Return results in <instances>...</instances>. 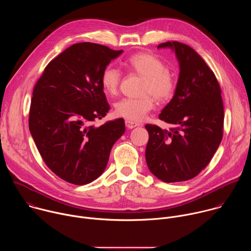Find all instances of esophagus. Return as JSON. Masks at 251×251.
I'll use <instances>...</instances> for the list:
<instances>
[{
    "label": "esophagus",
    "instance_id": "obj_1",
    "mask_svg": "<svg viewBox=\"0 0 251 251\" xmlns=\"http://www.w3.org/2000/svg\"><path fill=\"white\" fill-rule=\"evenodd\" d=\"M125 125L128 129H133L135 127H137L139 124L136 123V122H133V121H130V120H125Z\"/></svg>",
    "mask_w": 251,
    "mask_h": 251
}]
</instances>
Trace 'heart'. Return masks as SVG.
Returning <instances> with one entry per match:
<instances>
[{
	"instance_id": "heart-1",
	"label": "heart",
	"mask_w": 251,
	"mask_h": 251,
	"mask_svg": "<svg viewBox=\"0 0 251 251\" xmlns=\"http://www.w3.org/2000/svg\"><path fill=\"white\" fill-rule=\"evenodd\" d=\"M123 65L131 73L144 77L142 82V93L139 98L126 97L119 100L114 106L117 116L133 122H140L155 108L156 98L159 101L171 99L176 90V81L173 75L166 69L165 63L156 55L140 52L129 56ZM121 81L120 71L112 66H106L101 73L100 83L103 91L109 96L117 94Z\"/></svg>"
}]
</instances>
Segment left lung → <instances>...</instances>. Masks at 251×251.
<instances>
[{"label":"left lung","instance_id":"left-lung-1","mask_svg":"<svg viewBox=\"0 0 251 251\" xmlns=\"http://www.w3.org/2000/svg\"><path fill=\"white\" fill-rule=\"evenodd\" d=\"M158 48L175 50L180 75L172 100L159 118L174 127L163 130L146 124L149 170L166 183L185 182L198 176L210 162L224 135V103L213 71L191 47L167 42Z\"/></svg>","mask_w":251,"mask_h":251}]
</instances>
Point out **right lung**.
Masks as SVG:
<instances>
[{"mask_svg": "<svg viewBox=\"0 0 251 251\" xmlns=\"http://www.w3.org/2000/svg\"><path fill=\"white\" fill-rule=\"evenodd\" d=\"M122 51L75 44L47 65L35 83L29 131L46 165L67 183L81 186L96 180L125 132L122 118L92 124L110 108L100 83L102 70Z\"/></svg>", "mask_w": 251, "mask_h": 251, "instance_id": "right-lung-1", "label": "right lung"}]
</instances>
